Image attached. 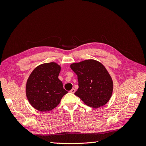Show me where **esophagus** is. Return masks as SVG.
I'll list each match as a JSON object with an SVG mask.
<instances>
[{
    "instance_id": "1",
    "label": "esophagus",
    "mask_w": 146,
    "mask_h": 146,
    "mask_svg": "<svg viewBox=\"0 0 146 146\" xmlns=\"http://www.w3.org/2000/svg\"><path fill=\"white\" fill-rule=\"evenodd\" d=\"M75 92H76V90H75L74 88H72V89L70 91V92H71V93H74Z\"/></svg>"
}]
</instances>
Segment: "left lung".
I'll return each mask as SVG.
<instances>
[{
    "label": "left lung",
    "instance_id": "left-lung-1",
    "mask_svg": "<svg viewBox=\"0 0 146 146\" xmlns=\"http://www.w3.org/2000/svg\"><path fill=\"white\" fill-rule=\"evenodd\" d=\"M77 75L78 88L75 95L86 105L99 108L107 104L113 93L112 78L105 66L94 60L70 64Z\"/></svg>",
    "mask_w": 146,
    "mask_h": 146
}]
</instances>
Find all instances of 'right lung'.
<instances>
[{
  "label": "right lung",
  "mask_w": 146,
  "mask_h": 146,
  "mask_svg": "<svg viewBox=\"0 0 146 146\" xmlns=\"http://www.w3.org/2000/svg\"><path fill=\"white\" fill-rule=\"evenodd\" d=\"M61 67L51 62L39 65L31 73L26 84V96L32 107L39 111H48L57 107L68 93L59 80Z\"/></svg>",
  "instance_id": "right-lung-1"
}]
</instances>
